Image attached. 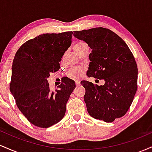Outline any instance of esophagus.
I'll use <instances>...</instances> for the list:
<instances>
[{"instance_id": "34e87169", "label": "esophagus", "mask_w": 152, "mask_h": 152, "mask_svg": "<svg viewBox=\"0 0 152 152\" xmlns=\"http://www.w3.org/2000/svg\"><path fill=\"white\" fill-rule=\"evenodd\" d=\"M75 83H76V86H80V84H81V83H80V81H75Z\"/></svg>"}]
</instances>
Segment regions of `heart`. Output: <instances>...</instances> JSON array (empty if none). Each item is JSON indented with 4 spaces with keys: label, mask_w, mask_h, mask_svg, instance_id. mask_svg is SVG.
I'll return each instance as SVG.
<instances>
[{
    "label": "heart",
    "mask_w": 152,
    "mask_h": 152,
    "mask_svg": "<svg viewBox=\"0 0 152 152\" xmlns=\"http://www.w3.org/2000/svg\"><path fill=\"white\" fill-rule=\"evenodd\" d=\"M87 46V44L84 41H78L74 45V48L75 51L77 52L78 50H80L83 47ZM85 69L83 67H78V68H74V69H71L70 70L67 72V76L68 77L72 78V79H77L83 76V73H84Z\"/></svg>",
    "instance_id": "heart-1"
}]
</instances>
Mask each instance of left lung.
<instances>
[{
	"instance_id": "left-lung-1",
	"label": "left lung",
	"mask_w": 152,
	"mask_h": 152,
	"mask_svg": "<svg viewBox=\"0 0 152 152\" xmlns=\"http://www.w3.org/2000/svg\"><path fill=\"white\" fill-rule=\"evenodd\" d=\"M74 36L92 49L88 77L105 81L103 86L81 82L86 89L83 99L88 114L105 122L124 116L137 90V64L129 48L117 34L105 28L74 31Z\"/></svg>"
}]
</instances>
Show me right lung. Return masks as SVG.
<instances>
[{
  "label": "right lung",
  "instance_id": "add662e5",
  "mask_svg": "<svg viewBox=\"0 0 152 152\" xmlns=\"http://www.w3.org/2000/svg\"><path fill=\"white\" fill-rule=\"evenodd\" d=\"M72 34L67 31L39 35L24 43L15 53L10 91L19 110L34 126L48 128L65 115L75 82L67 78L52 91L47 78L60 69L59 62L71 46Z\"/></svg>",
  "mask_w": 152,
  "mask_h": 152
}]
</instances>
